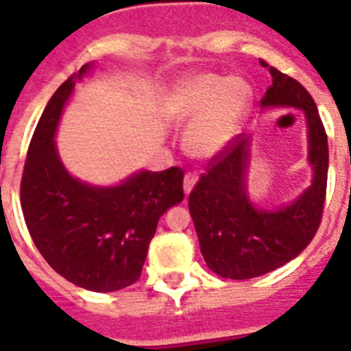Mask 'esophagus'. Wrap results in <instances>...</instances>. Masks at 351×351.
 <instances>
[{"label": "esophagus", "mask_w": 351, "mask_h": 351, "mask_svg": "<svg viewBox=\"0 0 351 351\" xmlns=\"http://www.w3.org/2000/svg\"><path fill=\"white\" fill-rule=\"evenodd\" d=\"M198 176L197 173H187L186 178H184V193H186V197H189V193L193 191V187L197 186Z\"/></svg>", "instance_id": "obj_1"}]
</instances>
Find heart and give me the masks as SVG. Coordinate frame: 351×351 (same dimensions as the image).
<instances>
[{"instance_id": "heart-1", "label": "heart", "mask_w": 351, "mask_h": 351, "mask_svg": "<svg viewBox=\"0 0 351 351\" xmlns=\"http://www.w3.org/2000/svg\"><path fill=\"white\" fill-rule=\"evenodd\" d=\"M250 100V85L242 78L198 74L176 89L167 112L178 125H189L184 136L187 153L209 160L224 153L237 138Z\"/></svg>"}]
</instances>
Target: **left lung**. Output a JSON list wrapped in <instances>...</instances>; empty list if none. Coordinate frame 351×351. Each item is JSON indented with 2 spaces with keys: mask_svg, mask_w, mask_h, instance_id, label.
Here are the masks:
<instances>
[{
  "mask_svg": "<svg viewBox=\"0 0 351 351\" xmlns=\"http://www.w3.org/2000/svg\"><path fill=\"white\" fill-rule=\"evenodd\" d=\"M261 63L266 67V62ZM269 73L271 85L261 106L304 112L313 180L289 206L256 209L245 191L250 138L239 134L224 153L211 158L189 195V211L208 267L233 280L266 275L300 255L321 226L326 198L328 136L315 101L297 80L275 67Z\"/></svg>",
  "mask_w": 351,
  "mask_h": 351,
  "instance_id": "obj_1",
  "label": "left lung"
}]
</instances>
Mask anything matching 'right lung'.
<instances>
[{
  "instance_id": "1",
  "label": "right lung",
  "mask_w": 351,
  "mask_h": 351,
  "mask_svg": "<svg viewBox=\"0 0 351 351\" xmlns=\"http://www.w3.org/2000/svg\"><path fill=\"white\" fill-rule=\"evenodd\" d=\"M89 69L87 63L60 85L36 125L21 176V209L54 271L80 288L107 293L140 278L160 217L184 200V171H140L112 187L69 175L54 134L76 80Z\"/></svg>"
}]
</instances>
